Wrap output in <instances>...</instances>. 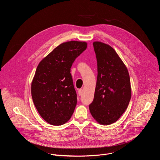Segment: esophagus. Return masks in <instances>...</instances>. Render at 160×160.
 <instances>
[{"label":"esophagus","instance_id":"obj_1","mask_svg":"<svg viewBox=\"0 0 160 160\" xmlns=\"http://www.w3.org/2000/svg\"><path fill=\"white\" fill-rule=\"evenodd\" d=\"M82 92H83V90H82V88L79 89V90H78V95H79V96H81V95L82 94Z\"/></svg>","mask_w":160,"mask_h":160}]
</instances>
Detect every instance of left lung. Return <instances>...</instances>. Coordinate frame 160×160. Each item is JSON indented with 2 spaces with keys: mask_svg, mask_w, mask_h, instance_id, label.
Segmentation results:
<instances>
[{
  "mask_svg": "<svg viewBox=\"0 0 160 160\" xmlns=\"http://www.w3.org/2000/svg\"><path fill=\"white\" fill-rule=\"evenodd\" d=\"M98 62V78L94 98L89 105L93 118L100 124L117 122L128 107L131 98L127 68L110 45L93 43Z\"/></svg>",
  "mask_w": 160,
  "mask_h": 160,
  "instance_id": "8db88e82",
  "label": "left lung"
}]
</instances>
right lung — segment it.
Returning <instances> with one entry per match:
<instances>
[{"instance_id":"right-lung-1","label":"right lung","mask_w":160,"mask_h":160,"mask_svg":"<svg viewBox=\"0 0 160 160\" xmlns=\"http://www.w3.org/2000/svg\"><path fill=\"white\" fill-rule=\"evenodd\" d=\"M85 42L60 44L38 64L32 82L33 103L42 118L52 125L69 120L77 102L71 67L86 49Z\"/></svg>"}]
</instances>
